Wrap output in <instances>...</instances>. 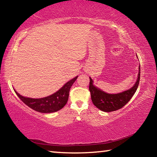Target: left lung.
<instances>
[{
  "instance_id": "8db88e82",
  "label": "left lung",
  "mask_w": 157,
  "mask_h": 157,
  "mask_svg": "<svg viewBox=\"0 0 157 157\" xmlns=\"http://www.w3.org/2000/svg\"><path fill=\"white\" fill-rule=\"evenodd\" d=\"M140 68L139 66L137 79L134 86L129 89L118 94H108L102 91L94 85V80L89 77V91L94 105L100 110L105 112H111L123 107L136 91L140 80Z\"/></svg>"
}]
</instances>
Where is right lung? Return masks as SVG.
I'll return each mask as SVG.
<instances>
[{
  "label": "right lung",
  "instance_id": "obj_1",
  "mask_svg": "<svg viewBox=\"0 0 157 157\" xmlns=\"http://www.w3.org/2000/svg\"><path fill=\"white\" fill-rule=\"evenodd\" d=\"M78 77L76 76L75 78L66 82L62 88H60L53 94L41 98H32L23 96L15 89L14 90L18 97L33 110L44 113L56 112L62 109L67 103L69 91Z\"/></svg>",
  "mask_w": 157,
  "mask_h": 157
}]
</instances>
